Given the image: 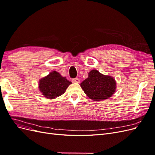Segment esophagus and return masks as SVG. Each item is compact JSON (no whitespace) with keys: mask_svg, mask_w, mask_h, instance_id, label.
Masks as SVG:
<instances>
[{"mask_svg":"<svg viewBox=\"0 0 155 155\" xmlns=\"http://www.w3.org/2000/svg\"><path fill=\"white\" fill-rule=\"evenodd\" d=\"M72 81L73 83H79V82H80V79H79L78 78H76L72 79Z\"/></svg>","mask_w":155,"mask_h":155,"instance_id":"esophagus-1","label":"esophagus"}]
</instances>
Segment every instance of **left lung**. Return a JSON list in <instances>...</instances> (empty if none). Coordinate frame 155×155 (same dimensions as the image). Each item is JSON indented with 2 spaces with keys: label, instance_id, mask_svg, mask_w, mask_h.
Instances as JSON below:
<instances>
[{
  "label": "left lung",
  "instance_id": "obj_1",
  "mask_svg": "<svg viewBox=\"0 0 155 155\" xmlns=\"http://www.w3.org/2000/svg\"><path fill=\"white\" fill-rule=\"evenodd\" d=\"M85 94L95 101L110 97L116 90V81L110 76L104 75L94 69L88 72V76L80 83Z\"/></svg>",
  "mask_w": 155,
  "mask_h": 155
}]
</instances>
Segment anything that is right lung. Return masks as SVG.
Segmentation results:
<instances>
[{"instance_id":"obj_1","label":"right lung","mask_w":155,"mask_h":155,"mask_svg":"<svg viewBox=\"0 0 155 155\" xmlns=\"http://www.w3.org/2000/svg\"><path fill=\"white\" fill-rule=\"evenodd\" d=\"M72 82L56 71L50 72L39 81V89L42 94L49 100L55 99L66 91Z\"/></svg>"}]
</instances>
